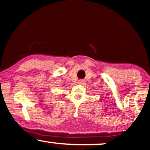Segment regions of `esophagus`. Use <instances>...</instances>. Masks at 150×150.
<instances>
[{"instance_id":"obj_1","label":"esophagus","mask_w":150,"mask_h":150,"mask_svg":"<svg viewBox=\"0 0 150 150\" xmlns=\"http://www.w3.org/2000/svg\"><path fill=\"white\" fill-rule=\"evenodd\" d=\"M83 83H84V81H83V80H81V81H79V84H83Z\"/></svg>"}]
</instances>
